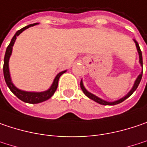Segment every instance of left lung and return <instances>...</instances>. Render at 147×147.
I'll return each instance as SVG.
<instances>
[{"label":"left lung","mask_w":147,"mask_h":147,"mask_svg":"<svg viewBox=\"0 0 147 147\" xmlns=\"http://www.w3.org/2000/svg\"><path fill=\"white\" fill-rule=\"evenodd\" d=\"M134 41H135V43H136V49H137V51H138V54H139V61H140V64H141L142 66H143L142 54V51H141V49H140L139 44L137 43V41H136V40H134ZM142 73H143V69H142V73L138 76V77L136 78V82H135V83H134V86H133V87H132V89L129 91V92L125 95L124 97H122V98H121V99L117 100H115V101H111V102L100 99V98H99V97H97L96 96H95V95H93V94L90 93L88 91H86V88L84 87V86H83V82H82V81H81V88H82V91L84 92V94H85L87 97H89L90 99L95 100L96 102L99 103V104H100V105H104V106H114V105H117V104H119V103H121V102L124 101L125 99H127L129 96H131L132 95V93L136 90V88L138 87V86H139V84H140V82H141L142 77Z\"/></svg>","instance_id":"obj_1"}]
</instances>
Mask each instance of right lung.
<instances>
[{
  "label": "right lung",
  "instance_id": "add662e5",
  "mask_svg": "<svg viewBox=\"0 0 147 147\" xmlns=\"http://www.w3.org/2000/svg\"><path fill=\"white\" fill-rule=\"evenodd\" d=\"M36 24L37 23L30 24V25H28V26L23 27L22 29L19 30L18 31H16V33L15 34L13 38L11 40V43L9 44V46L6 48L4 57V65H3L4 78L7 86L10 88V90L11 91V92L13 93L14 95H16L19 99L22 100V101L26 102V103H31V104H37V103H40V102H42V101H45L47 100L50 99L54 95L55 91L57 89L58 81H59L60 76L66 71H61V72H60V73H58L56 75V76L54 79V82L52 83L51 86L48 89L47 91H41V92H30V91H22V90L16 88L14 86V84L11 82V76H10V71H9V59H10V56L11 55V52H12V47H13L15 41H16V36H18L23 30L29 28L30 26H35Z\"/></svg>",
  "mask_w": 147,
  "mask_h": 147
}]
</instances>
